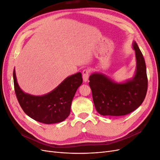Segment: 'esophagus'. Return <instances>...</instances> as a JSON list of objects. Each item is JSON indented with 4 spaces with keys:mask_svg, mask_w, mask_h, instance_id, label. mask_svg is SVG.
Wrapping results in <instances>:
<instances>
[{
    "mask_svg": "<svg viewBox=\"0 0 160 160\" xmlns=\"http://www.w3.org/2000/svg\"><path fill=\"white\" fill-rule=\"evenodd\" d=\"M89 73H90L89 69H85L83 71V79L85 82H87L88 81Z\"/></svg>",
    "mask_w": 160,
    "mask_h": 160,
    "instance_id": "esophagus-1",
    "label": "esophagus"
}]
</instances>
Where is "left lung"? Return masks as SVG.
Instances as JSON below:
<instances>
[{
    "label": "left lung",
    "instance_id": "8db88e82",
    "mask_svg": "<svg viewBox=\"0 0 160 160\" xmlns=\"http://www.w3.org/2000/svg\"><path fill=\"white\" fill-rule=\"evenodd\" d=\"M136 57V71L133 79L118 83L103 74L94 72L89 77L93 103L102 115L122 116L138 109L148 91L146 65L142 52L135 42L133 43Z\"/></svg>",
    "mask_w": 160,
    "mask_h": 160
}]
</instances>
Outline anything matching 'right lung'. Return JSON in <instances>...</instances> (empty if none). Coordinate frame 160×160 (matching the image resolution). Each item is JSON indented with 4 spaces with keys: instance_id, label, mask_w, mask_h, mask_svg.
<instances>
[{
    "instance_id": "1",
    "label": "right lung",
    "mask_w": 160,
    "mask_h": 160,
    "mask_svg": "<svg viewBox=\"0 0 160 160\" xmlns=\"http://www.w3.org/2000/svg\"><path fill=\"white\" fill-rule=\"evenodd\" d=\"M13 80L17 98L24 112L37 122L46 124L59 123L68 117L73 97L83 83L79 72L67 77L50 93L35 96L25 93L19 88L14 69Z\"/></svg>"
}]
</instances>
